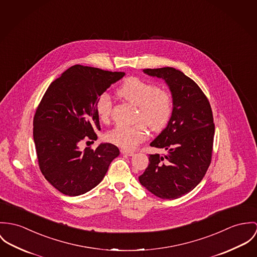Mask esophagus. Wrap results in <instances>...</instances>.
<instances>
[{
	"label": "esophagus",
	"mask_w": 257,
	"mask_h": 257,
	"mask_svg": "<svg viewBox=\"0 0 257 257\" xmlns=\"http://www.w3.org/2000/svg\"><path fill=\"white\" fill-rule=\"evenodd\" d=\"M121 154H122V155L129 156V157H132V156L134 155V152H132V151H128V150H121Z\"/></svg>",
	"instance_id": "34e87169"
}]
</instances>
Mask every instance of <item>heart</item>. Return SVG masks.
Listing matches in <instances>:
<instances>
[{"mask_svg":"<svg viewBox=\"0 0 257 257\" xmlns=\"http://www.w3.org/2000/svg\"><path fill=\"white\" fill-rule=\"evenodd\" d=\"M118 93L139 106L137 120L140 123L133 126L116 125L105 135L108 142L123 149H134L148 137L147 126L152 131L159 132L168 125L173 110V98L170 91L160 89L141 79L131 78L119 87ZM111 107L110 94L101 93L96 100L95 110L102 122L108 121Z\"/></svg>","mask_w":257,"mask_h":257,"instance_id":"obj_1","label":"heart"}]
</instances>
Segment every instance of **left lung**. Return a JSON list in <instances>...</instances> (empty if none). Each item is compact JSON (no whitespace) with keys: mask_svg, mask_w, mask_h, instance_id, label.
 Wrapping results in <instances>:
<instances>
[{"mask_svg":"<svg viewBox=\"0 0 257 257\" xmlns=\"http://www.w3.org/2000/svg\"><path fill=\"white\" fill-rule=\"evenodd\" d=\"M143 72L166 82L173 110L167 127L150 144L168 155H150L139 181L157 197L176 199L193 190L210 166L215 133L212 109L198 85L181 71L166 67Z\"/></svg>","mask_w":257,"mask_h":257,"instance_id":"obj_1","label":"left lung"}]
</instances>
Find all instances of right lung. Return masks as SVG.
<instances>
[{
  "mask_svg": "<svg viewBox=\"0 0 257 257\" xmlns=\"http://www.w3.org/2000/svg\"><path fill=\"white\" fill-rule=\"evenodd\" d=\"M124 76L75 65L44 93L33 119V140L40 171L61 193L79 196L91 190L119 156V149L110 143H101L95 150L82 151L79 146L86 137L97 139L96 100Z\"/></svg>",
  "mask_w": 257,
  "mask_h": 257,
  "instance_id": "obj_1",
  "label": "right lung"
}]
</instances>
